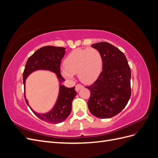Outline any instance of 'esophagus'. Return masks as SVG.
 <instances>
[{
  "label": "esophagus",
  "instance_id": "1",
  "mask_svg": "<svg viewBox=\"0 0 158 158\" xmlns=\"http://www.w3.org/2000/svg\"><path fill=\"white\" fill-rule=\"evenodd\" d=\"M84 88V86L82 85H81V84H77L76 85V87H75V89H76V92H78V91L80 89H82V88Z\"/></svg>",
  "mask_w": 158,
  "mask_h": 158
}]
</instances>
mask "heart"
<instances>
[{
    "label": "heart",
    "instance_id": "1",
    "mask_svg": "<svg viewBox=\"0 0 158 158\" xmlns=\"http://www.w3.org/2000/svg\"><path fill=\"white\" fill-rule=\"evenodd\" d=\"M64 68H61V74L66 79L71 80L78 74L82 82L89 84L96 80L103 66L102 56L95 48L76 49L72 51L64 61Z\"/></svg>",
    "mask_w": 158,
    "mask_h": 158
}]
</instances>
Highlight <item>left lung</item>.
Returning a JSON list of instances; mask_svg holds the SVG:
<instances>
[{"instance_id":"1","label":"left lung","mask_w":158,"mask_h":158,"mask_svg":"<svg viewBox=\"0 0 158 158\" xmlns=\"http://www.w3.org/2000/svg\"><path fill=\"white\" fill-rule=\"evenodd\" d=\"M102 56V72L96 81L87 86L90 91L88 106L90 113L99 118L117 115L131 98V68L125 55L107 42L92 45Z\"/></svg>"}]
</instances>
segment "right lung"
<instances>
[{
    "label": "right lung",
    "mask_w": 158,
    "mask_h": 158,
    "mask_svg": "<svg viewBox=\"0 0 158 158\" xmlns=\"http://www.w3.org/2000/svg\"><path fill=\"white\" fill-rule=\"evenodd\" d=\"M65 48L55 46H45L37 50L26 64L23 73V83L26 86V80L33 72L45 70H49L56 74L59 81V93L54 107L46 113H39L33 110L29 106L27 99L24 98L26 102L33 113L41 120L47 123L57 124L63 122L70 115L72 110V102L77 94L75 87L66 88L61 83L64 79L61 76L60 65L61 60L65 54Z\"/></svg>",
    "instance_id": "obj_1"
}]
</instances>
